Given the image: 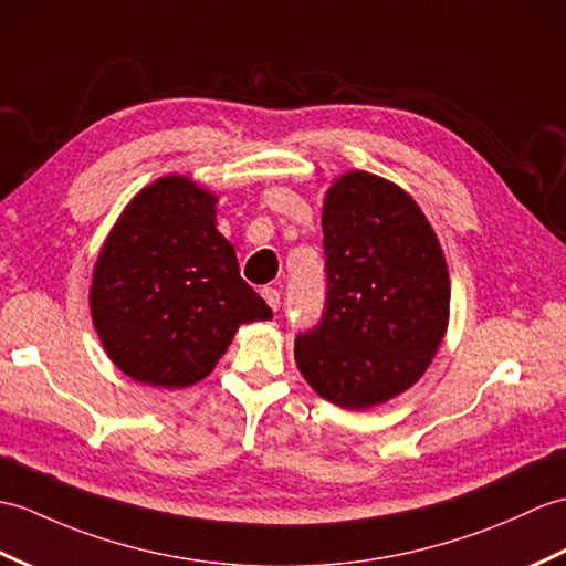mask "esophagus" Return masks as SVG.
Here are the masks:
<instances>
[{
  "instance_id": "1",
  "label": "esophagus",
  "mask_w": 566,
  "mask_h": 566,
  "mask_svg": "<svg viewBox=\"0 0 566 566\" xmlns=\"http://www.w3.org/2000/svg\"><path fill=\"white\" fill-rule=\"evenodd\" d=\"M262 298H265V304L272 308V311H277L280 308V292L274 286H265L262 289Z\"/></svg>"
}]
</instances>
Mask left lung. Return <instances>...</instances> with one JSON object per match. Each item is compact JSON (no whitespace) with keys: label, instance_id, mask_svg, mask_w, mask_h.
<instances>
[{"label":"left lung","instance_id":"8db88e82","mask_svg":"<svg viewBox=\"0 0 566 566\" xmlns=\"http://www.w3.org/2000/svg\"><path fill=\"white\" fill-rule=\"evenodd\" d=\"M327 296L294 357L308 386L345 410L412 388L449 327L451 280L429 219L396 182L349 170L325 192Z\"/></svg>","mask_w":566,"mask_h":566}]
</instances>
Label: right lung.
I'll use <instances>...</instances> for the list:
<instances>
[{"label":"right lung","mask_w":566,"mask_h":566,"mask_svg":"<svg viewBox=\"0 0 566 566\" xmlns=\"http://www.w3.org/2000/svg\"><path fill=\"white\" fill-rule=\"evenodd\" d=\"M217 202L192 178L164 176L127 202L98 253L91 321L111 361L144 386L197 384L243 323L272 318L217 231Z\"/></svg>","instance_id":"add662e5"}]
</instances>
